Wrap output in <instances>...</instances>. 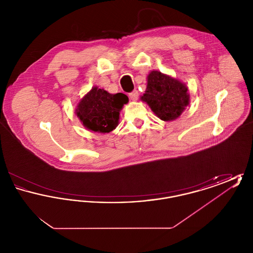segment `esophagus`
Wrapping results in <instances>:
<instances>
[{
  "label": "esophagus",
  "instance_id": "34e87169",
  "mask_svg": "<svg viewBox=\"0 0 253 253\" xmlns=\"http://www.w3.org/2000/svg\"><path fill=\"white\" fill-rule=\"evenodd\" d=\"M129 97L132 100H137V98H138V92H137V90H133L132 92L129 93Z\"/></svg>",
  "mask_w": 253,
  "mask_h": 253
}]
</instances>
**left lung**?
Here are the masks:
<instances>
[{
  "label": "left lung",
  "instance_id": "left-lung-1",
  "mask_svg": "<svg viewBox=\"0 0 253 253\" xmlns=\"http://www.w3.org/2000/svg\"><path fill=\"white\" fill-rule=\"evenodd\" d=\"M157 117L164 121L177 119L189 104L188 88L181 82L158 71L148 76L145 94L141 96Z\"/></svg>",
  "mask_w": 253,
  "mask_h": 253
}]
</instances>
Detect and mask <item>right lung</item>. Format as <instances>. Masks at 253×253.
I'll return each instance as SVG.
<instances>
[{
  "label": "right lung",
  "mask_w": 253,
  "mask_h": 253,
  "mask_svg": "<svg viewBox=\"0 0 253 253\" xmlns=\"http://www.w3.org/2000/svg\"><path fill=\"white\" fill-rule=\"evenodd\" d=\"M128 100V96L122 93L113 95L94 87L79 103L77 116L91 131L111 132L117 127L120 112Z\"/></svg>",
  "instance_id": "add662e5"
}]
</instances>
